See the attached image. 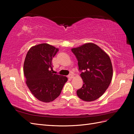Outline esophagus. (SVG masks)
<instances>
[{"label":"esophagus","instance_id":"obj_1","mask_svg":"<svg viewBox=\"0 0 134 134\" xmlns=\"http://www.w3.org/2000/svg\"><path fill=\"white\" fill-rule=\"evenodd\" d=\"M74 75L73 74H70L69 75H68V78H69L70 79H72V78H74Z\"/></svg>","mask_w":134,"mask_h":134}]
</instances>
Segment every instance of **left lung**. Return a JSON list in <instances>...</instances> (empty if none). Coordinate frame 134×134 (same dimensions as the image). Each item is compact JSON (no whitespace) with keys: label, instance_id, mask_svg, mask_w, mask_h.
Here are the masks:
<instances>
[{"label":"left lung","instance_id":"obj_1","mask_svg":"<svg viewBox=\"0 0 134 134\" xmlns=\"http://www.w3.org/2000/svg\"><path fill=\"white\" fill-rule=\"evenodd\" d=\"M78 62L82 87L76 91L79 98L92 102L106 92L113 76L110 58L106 52L93 43H86L71 48Z\"/></svg>","mask_w":134,"mask_h":134}]
</instances>
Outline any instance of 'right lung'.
<instances>
[{"instance_id": "right-lung-1", "label": "right lung", "mask_w": 134, "mask_h": 134, "mask_svg": "<svg viewBox=\"0 0 134 134\" xmlns=\"http://www.w3.org/2000/svg\"><path fill=\"white\" fill-rule=\"evenodd\" d=\"M59 51L48 43L31 47L23 65L26 83L32 94L39 100L50 102L59 96L67 80L65 76L54 74L52 60Z\"/></svg>"}]
</instances>
